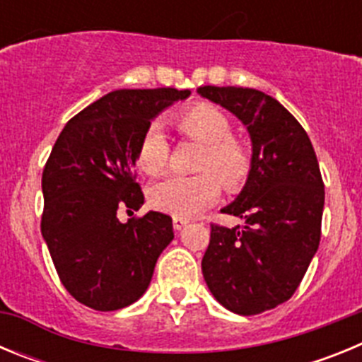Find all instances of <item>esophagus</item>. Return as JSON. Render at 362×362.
<instances>
[{
    "instance_id": "34e87169",
    "label": "esophagus",
    "mask_w": 362,
    "mask_h": 362,
    "mask_svg": "<svg viewBox=\"0 0 362 362\" xmlns=\"http://www.w3.org/2000/svg\"><path fill=\"white\" fill-rule=\"evenodd\" d=\"M172 223H174V230H181L183 228V226H187V223L188 221L187 219H183V217H174V221H172Z\"/></svg>"
}]
</instances>
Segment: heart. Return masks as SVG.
Returning a JSON list of instances; mask_svg holds the SVG:
<instances>
[{"label":"heart","instance_id":"obj_1","mask_svg":"<svg viewBox=\"0 0 362 362\" xmlns=\"http://www.w3.org/2000/svg\"><path fill=\"white\" fill-rule=\"evenodd\" d=\"M172 123L185 137L203 145L196 166L201 174L163 179L153 185L150 203L159 212L187 219L217 199L219 180L226 190L245 185L252 172V152L232 136L230 117L210 103H192L181 108ZM168 153L170 146L165 134L158 127H150L137 143L136 163L145 174L158 175L165 170Z\"/></svg>","mask_w":362,"mask_h":362}]
</instances>
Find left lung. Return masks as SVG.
Listing matches in <instances>:
<instances>
[{"label": "left lung", "instance_id": "1", "mask_svg": "<svg viewBox=\"0 0 362 362\" xmlns=\"http://www.w3.org/2000/svg\"><path fill=\"white\" fill-rule=\"evenodd\" d=\"M238 116L252 139V172L221 212L245 226L212 225L201 268L226 310L255 315L288 300L321 241L325 183L308 134L272 95L243 86H199Z\"/></svg>", "mask_w": 362, "mask_h": 362}]
</instances>
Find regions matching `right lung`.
Returning a JSON list of instances; mask_svg holds the SVG:
<instances>
[{
	"label": "right lung",
	"instance_id": "obj_1",
	"mask_svg": "<svg viewBox=\"0 0 362 362\" xmlns=\"http://www.w3.org/2000/svg\"><path fill=\"white\" fill-rule=\"evenodd\" d=\"M190 90H114L65 124L43 168L41 233L66 292L88 308L112 312L136 303L174 239L172 217L148 212L136 183V148L150 119Z\"/></svg>",
	"mask_w": 362,
	"mask_h": 362
}]
</instances>
